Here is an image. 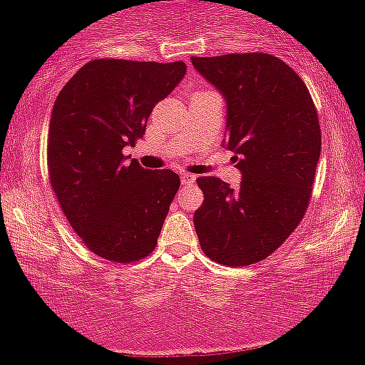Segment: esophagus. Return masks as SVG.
I'll return each mask as SVG.
<instances>
[{"mask_svg": "<svg viewBox=\"0 0 365 365\" xmlns=\"http://www.w3.org/2000/svg\"><path fill=\"white\" fill-rule=\"evenodd\" d=\"M180 177H182V182H183V183H194V182H195V177H194V175L180 173Z\"/></svg>", "mask_w": 365, "mask_h": 365, "instance_id": "1", "label": "esophagus"}]
</instances>
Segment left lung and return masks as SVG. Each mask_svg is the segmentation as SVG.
Returning a JSON list of instances; mask_svg holds the SVG:
<instances>
[{
    "instance_id": "1",
    "label": "left lung",
    "mask_w": 365,
    "mask_h": 365,
    "mask_svg": "<svg viewBox=\"0 0 365 365\" xmlns=\"http://www.w3.org/2000/svg\"><path fill=\"white\" fill-rule=\"evenodd\" d=\"M226 103L223 145L235 153L240 187L197 178L204 192L194 225L204 254L249 266L273 254L307 211L321 154V128L307 87L267 53L190 58Z\"/></svg>"
}]
</instances>
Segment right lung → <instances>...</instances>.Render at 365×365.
Here are the masks:
<instances>
[{
	"mask_svg": "<svg viewBox=\"0 0 365 365\" xmlns=\"http://www.w3.org/2000/svg\"><path fill=\"white\" fill-rule=\"evenodd\" d=\"M185 73L183 61L94 60L54 101L49 180L68 223L99 257L133 262L158 244L180 177L142 168L123 149L144 137L153 108Z\"/></svg>",
	"mask_w": 365,
	"mask_h": 365,
	"instance_id": "1",
	"label": "right lung"
}]
</instances>
